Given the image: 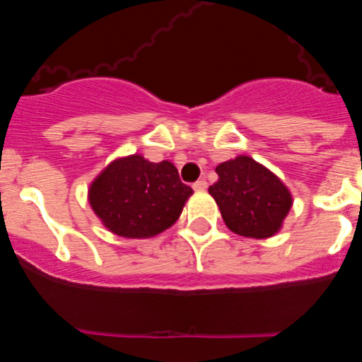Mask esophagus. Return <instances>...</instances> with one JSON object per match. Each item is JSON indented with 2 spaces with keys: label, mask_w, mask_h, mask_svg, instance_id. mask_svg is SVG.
<instances>
[{
  "label": "esophagus",
  "mask_w": 362,
  "mask_h": 362,
  "mask_svg": "<svg viewBox=\"0 0 362 362\" xmlns=\"http://www.w3.org/2000/svg\"><path fill=\"white\" fill-rule=\"evenodd\" d=\"M192 187H194V190L201 192V190H204V188H206V181H204V179H197L196 183L192 185Z\"/></svg>",
  "instance_id": "esophagus-1"
}]
</instances>
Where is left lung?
<instances>
[{
  "mask_svg": "<svg viewBox=\"0 0 362 362\" xmlns=\"http://www.w3.org/2000/svg\"><path fill=\"white\" fill-rule=\"evenodd\" d=\"M216 172L219 179L209 192L232 232L255 239L279 232L292 196L277 175L248 156L221 163Z\"/></svg>",
  "mask_w": 362,
  "mask_h": 362,
  "instance_id": "8db88e82",
  "label": "left lung"
}]
</instances>
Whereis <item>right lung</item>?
<instances>
[{"mask_svg": "<svg viewBox=\"0 0 362 362\" xmlns=\"http://www.w3.org/2000/svg\"><path fill=\"white\" fill-rule=\"evenodd\" d=\"M192 188L170 161L150 163L143 156L116 159L88 190L95 216L121 238L146 239L179 219Z\"/></svg>", "mask_w": 362, "mask_h": 362, "instance_id": "right-lung-1", "label": "right lung"}]
</instances>
